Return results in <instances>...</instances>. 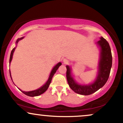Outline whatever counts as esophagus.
<instances>
[{
    "mask_svg": "<svg viewBox=\"0 0 123 123\" xmlns=\"http://www.w3.org/2000/svg\"><path fill=\"white\" fill-rule=\"evenodd\" d=\"M63 62L64 63H68V62H69V60H67V59H66V58H64L63 60Z\"/></svg>",
    "mask_w": 123,
    "mask_h": 123,
    "instance_id": "obj_1",
    "label": "esophagus"
}]
</instances>
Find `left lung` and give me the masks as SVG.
Masks as SVG:
<instances>
[{
  "mask_svg": "<svg viewBox=\"0 0 123 123\" xmlns=\"http://www.w3.org/2000/svg\"><path fill=\"white\" fill-rule=\"evenodd\" d=\"M99 48L100 54L98 63V71L96 77L88 85L79 83L74 78L72 69L69 65H66V78L70 87L74 92L82 95L92 94L102 88L108 80L112 68V57L110 45L103 37L96 43Z\"/></svg>",
  "mask_w": 123,
  "mask_h": 123,
  "instance_id": "obj_1",
  "label": "left lung"
}]
</instances>
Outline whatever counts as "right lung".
I'll return each mask as SVG.
<instances>
[{
	"label": "right lung",
	"instance_id": "right-lung-1",
	"mask_svg": "<svg viewBox=\"0 0 123 123\" xmlns=\"http://www.w3.org/2000/svg\"><path fill=\"white\" fill-rule=\"evenodd\" d=\"M24 38V37H20V38H18V39H17L16 41V47H15L13 49H12V50L11 51V53L10 58V66L11 62V61H12V57H13V53H14V52H15V49L16 48V46H17V45H18V42L20 40L23 39ZM61 65H62V63L61 62H60L57 63V64L53 67V68L52 70L50 71V74H49V78H48L47 81L45 82V83L44 85H43V86L40 87V88H37V89H36V90H33V91H22V90H21V89H20L19 88H18L20 90V91H21V92H23L24 94H25L26 95H27V96H31V97H33V96H36L40 95L41 94H43V92H45L46 90H48V87H49V85H50V84L51 83V81H52L53 77L54 74H55V72H56V71L57 70H58L59 67H60ZM10 74L11 78V80H12V77H11V74L10 70ZM12 82H13V81H12Z\"/></svg>",
	"mask_w": 123,
	"mask_h": 123
}]
</instances>
